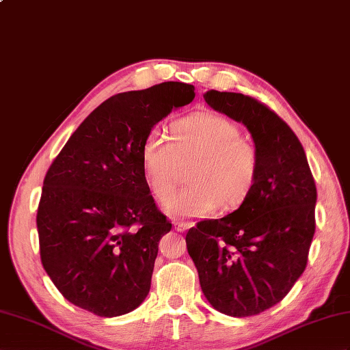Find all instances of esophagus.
Wrapping results in <instances>:
<instances>
[{
    "label": "esophagus",
    "mask_w": 350,
    "mask_h": 350,
    "mask_svg": "<svg viewBox=\"0 0 350 350\" xmlns=\"http://www.w3.org/2000/svg\"><path fill=\"white\" fill-rule=\"evenodd\" d=\"M174 228L176 230V232L183 233V232H185V230L190 228V224H187V223H175V224H174Z\"/></svg>",
    "instance_id": "obj_1"
}]
</instances>
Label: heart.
Instances as JSON below:
<instances>
[{
  "label": "heart",
  "mask_w": 350,
  "mask_h": 350,
  "mask_svg": "<svg viewBox=\"0 0 350 350\" xmlns=\"http://www.w3.org/2000/svg\"><path fill=\"white\" fill-rule=\"evenodd\" d=\"M144 178L159 200H166L174 188L180 164L192 163L187 176L192 185L165 204L175 218H202L221 209H234L251 194L260 170L255 144L241 136L230 118L198 113L170 126V139L152 129L141 148Z\"/></svg>",
  "instance_id": "heart-1"
}]
</instances>
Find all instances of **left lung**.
I'll use <instances>...</instances> for the list:
<instances>
[{
  "mask_svg": "<svg viewBox=\"0 0 350 350\" xmlns=\"http://www.w3.org/2000/svg\"><path fill=\"white\" fill-rule=\"evenodd\" d=\"M203 98L248 129L260 170L239 208L189 230L187 250L212 308L254 317L278 304L303 275L314 234L317 185L301 142L273 111L242 93L209 90Z\"/></svg>",
  "mask_w": 350,
  "mask_h": 350,
  "instance_id": "8db88e82",
  "label": "left lung"
}]
</instances>
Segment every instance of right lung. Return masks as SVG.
Segmentation results:
<instances>
[{"label": "right lung", "mask_w": 350, "mask_h": 350, "mask_svg": "<svg viewBox=\"0 0 350 350\" xmlns=\"http://www.w3.org/2000/svg\"><path fill=\"white\" fill-rule=\"evenodd\" d=\"M194 86L166 81L93 109L49 167L37 212L46 273L68 301L98 317L135 310L150 293L159 242L172 224L144 178V139Z\"/></svg>", "instance_id": "obj_1"}]
</instances>
